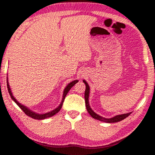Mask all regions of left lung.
Returning <instances> with one entry per match:
<instances>
[{
	"label": "left lung",
	"mask_w": 155,
	"mask_h": 155,
	"mask_svg": "<svg viewBox=\"0 0 155 155\" xmlns=\"http://www.w3.org/2000/svg\"><path fill=\"white\" fill-rule=\"evenodd\" d=\"M84 84H85V106H86V108L87 112L89 113V114L91 115V116L93 117V118L96 119V120H99L104 122H108V123H114V122H120L124 120V118H126L127 117H128L129 115L131 114V112L128 113V114H122V115H115V116L111 117V118H104V117L100 116V115H97L95 114L93 110H92V108H91L89 105V94H90V87L89 85L87 84V83L85 81V80L83 81Z\"/></svg>",
	"instance_id": "obj_1"
}]
</instances>
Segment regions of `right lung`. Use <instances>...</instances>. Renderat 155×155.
<instances>
[{
	"mask_svg": "<svg viewBox=\"0 0 155 155\" xmlns=\"http://www.w3.org/2000/svg\"><path fill=\"white\" fill-rule=\"evenodd\" d=\"M78 81V80H75V81H71V83H70L68 85H67L65 88L64 90V92H63V100H62V101L61 103V104H60L58 107L55 109L51 110V111L47 113V114H36V113H35L33 111H32L31 110H30L29 108H28L27 107H25L21 104H20L18 101L16 100V99L14 97L12 93L11 92V89L10 87V85L8 84V77H7V85H8V92L9 93H10V95L11 97V98L12 99L14 100V101L17 104L19 107V108L21 109L23 111H24L25 114H26L29 117H31L33 119H36V120H43V119H45V118H47V117H50L53 116V115H54L55 114H56L57 113H58L60 111V110L62 108V106H63V101L64 98H65V97L67 95V94H68V92H69V91L72 87L74 85L77 83Z\"/></svg>",
	"mask_w": 155,
	"mask_h": 155,
	"instance_id": "1",
	"label": "right lung"
}]
</instances>
